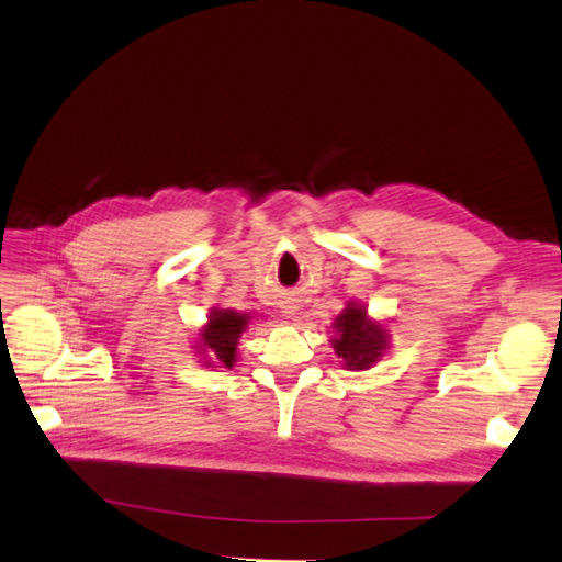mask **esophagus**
<instances>
[{
	"label": "esophagus",
	"instance_id": "obj_1",
	"mask_svg": "<svg viewBox=\"0 0 562 562\" xmlns=\"http://www.w3.org/2000/svg\"><path fill=\"white\" fill-rule=\"evenodd\" d=\"M288 314H292V312H288Z\"/></svg>",
	"mask_w": 562,
	"mask_h": 562
}]
</instances>
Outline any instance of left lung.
<instances>
[{"label":"left lung","mask_w":562,"mask_h":562,"mask_svg":"<svg viewBox=\"0 0 562 562\" xmlns=\"http://www.w3.org/2000/svg\"><path fill=\"white\" fill-rule=\"evenodd\" d=\"M336 333L333 338V350L348 369H367L372 367L381 352L386 350V328L369 321L362 306L348 304V308L336 318Z\"/></svg>","instance_id":"obj_1"}]
</instances>
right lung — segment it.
Returning <instances> with one entry per match:
<instances>
[{"mask_svg": "<svg viewBox=\"0 0 562 562\" xmlns=\"http://www.w3.org/2000/svg\"><path fill=\"white\" fill-rule=\"evenodd\" d=\"M248 321V314H236L232 308H214L205 330H202V348L207 352V367H234L236 345L241 333L246 330Z\"/></svg>", "mask_w": 562, "mask_h": 562, "instance_id": "add662e5", "label": "right lung"}]
</instances>
